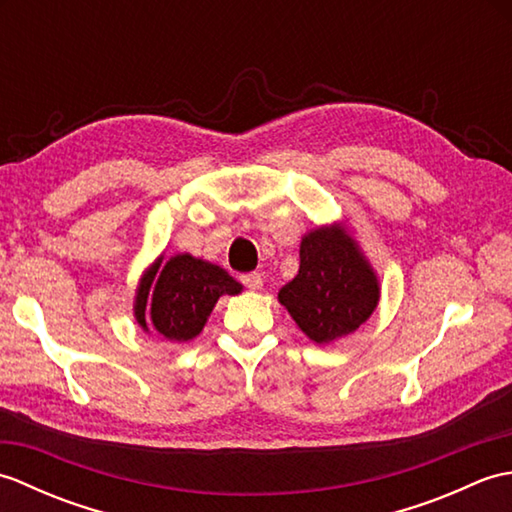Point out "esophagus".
Instances as JSON below:
<instances>
[{"label": "esophagus", "instance_id": "obj_1", "mask_svg": "<svg viewBox=\"0 0 512 512\" xmlns=\"http://www.w3.org/2000/svg\"><path fill=\"white\" fill-rule=\"evenodd\" d=\"M242 284L248 288V290H262L264 288V279L259 273H248V275H242Z\"/></svg>", "mask_w": 512, "mask_h": 512}]
</instances>
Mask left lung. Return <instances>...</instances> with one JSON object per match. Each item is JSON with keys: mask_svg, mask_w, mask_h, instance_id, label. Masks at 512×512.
<instances>
[{"mask_svg": "<svg viewBox=\"0 0 512 512\" xmlns=\"http://www.w3.org/2000/svg\"><path fill=\"white\" fill-rule=\"evenodd\" d=\"M299 259V275L279 290V303L310 341L343 339L372 317L378 277L341 224L303 235Z\"/></svg>", "mask_w": 512, "mask_h": 512, "instance_id": "8db88e82", "label": "left lung"}]
</instances>
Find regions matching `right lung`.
<instances>
[{"mask_svg": "<svg viewBox=\"0 0 512 512\" xmlns=\"http://www.w3.org/2000/svg\"><path fill=\"white\" fill-rule=\"evenodd\" d=\"M239 292L242 284L211 262L182 253L162 266L160 257L140 281L134 314L145 332L182 343L202 332L217 299Z\"/></svg>", "mask_w": 512, "mask_h": 512, "instance_id": "obj_1", "label": "right lung"}]
</instances>
